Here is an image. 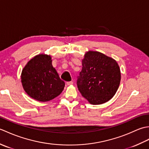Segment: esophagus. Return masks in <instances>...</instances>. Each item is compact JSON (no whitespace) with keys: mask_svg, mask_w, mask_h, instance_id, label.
<instances>
[{"mask_svg":"<svg viewBox=\"0 0 149 149\" xmlns=\"http://www.w3.org/2000/svg\"><path fill=\"white\" fill-rule=\"evenodd\" d=\"M66 84H67L68 86H70V85H72V84H73V82H72V81L66 82Z\"/></svg>","mask_w":149,"mask_h":149,"instance_id":"1","label":"esophagus"}]
</instances>
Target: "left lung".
<instances>
[{"label": "left lung", "mask_w": 149, "mask_h": 149, "mask_svg": "<svg viewBox=\"0 0 149 149\" xmlns=\"http://www.w3.org/2000/svg\"><path fill=\"white\" fill-rule=\"evenodd\" d=\"M77 81L82 96L93 105L105 103L115 95L121 74L115 59L97 51H88L82 61Z\"/></svg>", "instance_id": "obj_1"}]
</instances>
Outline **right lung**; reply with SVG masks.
Instances as JSON below:
<instances>
[{
	"label": "right lung",
	"mask_w": 149,
	"mask_h": 149,
	"mask_svg": "<svg viewBox=\"0 0 149 149\" xmlns=\"http://www.w3.org/2000/svg\"><path fill=\"white\" fill-rule=\"evenodd\" d=\"M21 81L28 95L40 102L54 99L65 87V82L52 66L51 57L47 54L37 55L27 63L22 70Z\"/></svg>",
	"instance_id": "obj_1"
}]
</instances>
